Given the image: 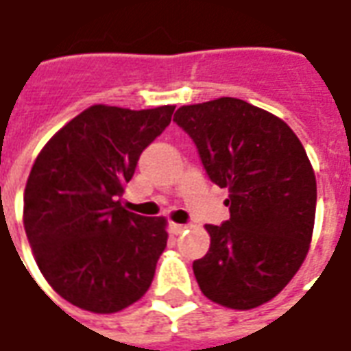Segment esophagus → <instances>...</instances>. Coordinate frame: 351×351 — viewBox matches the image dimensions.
Here are the masks:
<instances>
[{"label": "esophagus", "mask_w": 351, "mask_h": 351, "mask_svg": "<svg viewBox=\"0 0 351 351\" xmlns=\"http://www.w3.org/2000/svg\"><path fill=\"white\" fill-rule=\"evenodd\" d=\"M184 230H186L184 224H176V222H171V224H169V232H171V234L178 235V234H182Z\"/></svg>", "instance_id": "esophagus-1"}]
</instances>
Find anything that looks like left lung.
<instances>
[{
	"instance_id": "obj_1",
	"label": "left lung",
	"mask_w": 351,
	"mask_h": 351,
	"mask_svg": "<svg viewBox=\"0 0 351 351\" xmlns=\"http://www.w3.org/2000/svg\"><path fill=\"white\" fill-rule=\"evenodd\" d=\"M175 121L197 146L213 182L226 188L230 220L207 224L209 252L193 262L201 293L232 310L278 296L310 251L317 186L293 129L245 100L180 106Z\"/></svg>"
}]
</instances>
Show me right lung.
Segmentation results:
<instances>
[{
  "label": "right lung",
  "instance_id": "right-lung-1",
  "mask_svg": "<svg viewBox=\"0 0 351 351\" xmlns=\"http://www.w3.org/2000/svg\"><path fill=\"white\" fill-rule=\"evenodd\" d=\"M173 112L169 104L89 106L49 138L32 165L26 237L53 291L82 310L121 312L150 289L167 247V220L134 215L119 197Z\"/></svg>",
  "mask_w": 351,
  "mask_h": 351
}]
</instances>
